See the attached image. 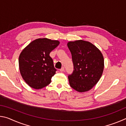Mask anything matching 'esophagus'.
<instances>
[{
  "instance_id": "esophagus-1",
  "label": "esophagus",
  "mask_w": 126,
  "mask_h": 126,
  "mask_svg": "<svg viewBox=\"0 0 126 126\" xmlns=\"http://www.w3.org/2000/svg\"><path fill=\"white\" fill-rule=\"evenodd\" d=\"M60 71L61 72H63L64 71V68L63 67L61 68V69H60Z\"/></svg>"
}]
</instances>
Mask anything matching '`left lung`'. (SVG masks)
I'll use <instances>...</instances> for the list:
<instances>
[{"mask_svg":"<svg viewBox=\"0 0 126 126\" xmlns=\"http://www.w3.org/2000/svg\"><path fill=\"white\" fill-rule=\"evenodd\" d=\"M74 70L68 75L69 84L79 92L90 90L101 78L104 69L103 55L90 42L82 40L69 42Z\"/></svg>","mask_w":126,"mask_h":126,"instance_id":"left-lung-1","label":"left lung"}]
</instances>
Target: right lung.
Segmentation results:
<instances>
[{"label":"right lung","mask_w":126,"mask_h":126,"mask_svg":"<svg viewBox=\"0 0 126 126\" xmlns=\"http://www.w3.org/2000/svg\"><path fill=\"white\" fill-rule=\"evenodd\" d=\"M59 44L58 40L39 38L32 42L20 53V74L32 88L41 89L50 84L57 69L49 54Z\"/></svg>","instance_id":"add662e5"}]
</instances>
